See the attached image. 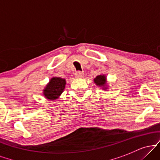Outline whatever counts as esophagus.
<instances>
[{
    "mask_svg": "<svg viewBox=\"0 0 160 160\" xmlns=\"http://www.w3.org/2000/svg\"><path fill=\"white\" fill-rule=\"evenodd\" d=\"M75 77H76L77 78H82L84 77V74L82 72H80V71H78V72H76V74H75Z\"/></svg>",
    "mask_w": 160,
    "mask_h": 160,
    "instance_id": "obj_1",
    "label": "esophagus"
}]
</instances>
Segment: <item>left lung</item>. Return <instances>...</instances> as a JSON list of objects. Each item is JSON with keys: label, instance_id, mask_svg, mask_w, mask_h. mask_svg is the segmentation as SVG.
<instances>
[{"label": "left lung", "instance_id": "8db88e82", "mask_svg": "<svg viewBox=\"0 0 160 160\" xmlns=\"http://www.w3.org/2000/svg\"><path fill=\"white\" fill-rule=\"evenodd\" d=\"M94 81L96 85L99 86H104L106 83V78L104 75H98L95 78Z\"/></svg>", "mask_w": 160, "mask_h": 160}]
</instances>
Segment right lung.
<instances>
[{"label":"right lung","instance_id":"obj_1","mask_svg":"<svg viewBox=\"0 0 160 160\" xmlns=\"http://www.w3.org/2000/svg\"><path fill=\"white\" fill-rule=\"evenodd\" d=\"M65 80L60 78H52L43 90V95L49 100L56 99L65 89Z\"/></svg>","mask_w":160,"mask_h":160}]
</instances>
